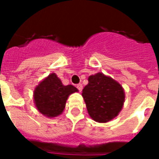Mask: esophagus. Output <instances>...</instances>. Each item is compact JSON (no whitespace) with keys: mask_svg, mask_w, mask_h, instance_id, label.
Returning a JSON list of instances; mask_svg holds the SVG:
<instances>
[{"mask_svg":"<svg viewBox=\"0 0 159 159\" xmlns=\"http://www.w3.org/2000/svg\"><path fill=\"white\" fill-rule=\"evenodd\" d=\"M76 88H77V89L79 90V92H81V91L83 90V85H82L81 83L77 84V85H76Z\"/></svg>","mask_w":159,"mask_h":159,"instance_id":"34e87169","label":"esophagus"}]
</instances>
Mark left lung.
<instances>
[{
	"instance_id": "8db88e82",
	"label": "left lung",
	"mask_w": 159,
	"mask_h": 159,
	"mask_svg": "<svg viewBox=\"0 0 159 159\" xmlns=\"http://www.w3.org/2000/svg\"><path fill=\"white\" fill-rule=\"evenodd\" d=\"M82 95L89 116L98 123H107L117 117L125 97L119 83L100 72L89 77Z\"/></svg>"
}]
</instances>
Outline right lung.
<instances>
[{"label":"right lung","mask_w":159,"mask_h":159,"mask_svg":"<svg viewBox=\"0 0 159 159\" xmlns=\"http://www.w3.org/2000/svg\"><path fill=\"white\" fill-rule=\"evenodd\" d=\"M77 91L72 85H63L56 74L52 73L36 88L34 100L37 110L44 116L57 117L63 112L68 96Z\"/></svg>","instance_id":"right-lung-1"}]
</instances>
